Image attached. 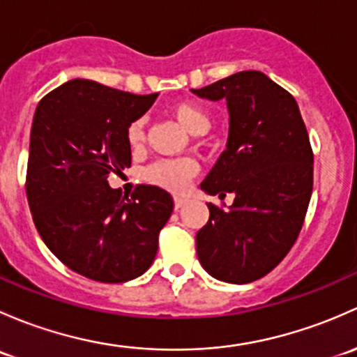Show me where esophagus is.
I'll list each match as a JSON object with an SVG mask.
<instances>
[{
    "mask_svg": "<svg viewBox=\"0 0 357 357\" xmlns=\"http://www.w3.org/2000/svg\"><path fill=\"white\" fill-rule=\"evenodd\" d=\"M187 203V199L185 197H175V209H178V208H182L183 204Z\"/></svg>",
    "mask_w": 357,
    "mask_h": 357,
    "instance_id": "obj_1",
    "label": "esophagus"
}]
</instances>
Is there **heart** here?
Wrapping results in <instances>:
<instances>
[{
  "instance_id": "1",
  "label": "heart",
  "mask_w": 357,
  "mask_h": 357,
  "mask_svg": "<svg viewBox=\"0 0 357 357\" xmlns=\"http://www.w3.org/2000/svg\"><path fill=\"white\" fill-rule=\"evenodd\" d=\"M172 116L177 120V123L183 130L192 135L204 134L209 130V115L204 108L192 101L175 102L170 108ZM127 141L130 148H141L144 142V120H135L128 125ZM197 174V167L189 158H178V160H160L149 165L144 172V178L149 183L160 185L172 192H180L187 187L189 180Z\"/></svg>"
}]
</instances>
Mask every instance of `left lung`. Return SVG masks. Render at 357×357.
Wrapping results in <instances>:
<instances>
[{
  "label": "left lung",
  "instance_id": "1",
  "mask_svg": "<svg viewBox=\"0 0 357 357\" xmlns=\"http://www.w3.org/2000/svg\"><path fill=\"white\" fill-rule=\"evenodd\" d=\"M192 93L227 99V149L201 189L235 196L229 209L208 203L197 258L211 277L249 284L287 256L303 229L313 192L310 135L292 94L263 72L234 73Z\"/></svg>",
  "mask_w": 357,
  "mask_h": 357
}]
</instances>
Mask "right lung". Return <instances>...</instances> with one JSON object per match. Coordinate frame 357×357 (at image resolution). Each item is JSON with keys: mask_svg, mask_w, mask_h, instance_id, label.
Wrapping results in <instances>:
<instances>
[{"mask_svg": "<svg viewBox=\"0 0 357 357\" xmlns=\"http://www.w3.org/2000/svg\"><path fill=\"white\" fill-rule=\"evenodd\" d=\"M156 98L73 79L36 108L25 180L32 220L50 251L91 280L122 284L144 273L174 211L156 185H137L130 197L108 185L112 172L130 167L128 125Z\"/></svg>", "mask_w": 357, "mask_h": 357, "instance_id": "1", "label": "right lung"}]
</instances>
